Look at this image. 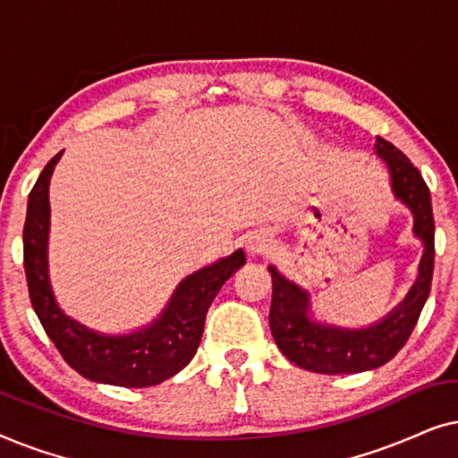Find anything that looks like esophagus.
Segmentation results:
<instances>
[{
    "mask_svg": "<svg viewBox=\"0 0 458 458\" xmlns=\"http://www.w3.org/2000/svg\"><path fill=\"white\" fill-rule=\"evenodd\" d=\"M268 246H271V237H268V233H265V231H256V233L250 235L246 242L248 254H252V256L262 254Z\"/></svg>",
    "mask_w": 458,
    "mask_h": 458,
    "instance_id": "1",
    "label": "esophagus"
}]
</instances>
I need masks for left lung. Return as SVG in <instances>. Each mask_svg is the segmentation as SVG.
Here are the masks:
<instances>
[{"instance_id": "8db88e82", "label": "left lung", "mask_w": 458, "mask_h": 458, "mask_svg": "<svg viewBox=\"0 0 458 458\" xmlns=\"http://www.w3.org/2000/svg\"><path fill=\"white\" fill-rule=\"evenodd\" d=\"M375 152L390 168L392 190L409 206L415 216V235L421 237L425 252L419 265V277L404 302L384 321L367 329H342L312 323L309 318V296L292 281L268 267L273 277V300L268 323L281 352L293 365L312 373L344 375L360 373L386 365L409 340L431 290L434 275V212L429 187L412 162L390 141L377 137Z\"/></svg>"}]
</instances>
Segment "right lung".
<instances>
[{
	"label": "right lung",
	"mask_w": 458,
	"mask_h": 458,
	"mask_svg": "<svg viewBox=\"0 0 458 458\" xmlns=\"http://www.w3.org/2000/svg\"><path fill=\"white\" fill-rule=\"evenodd\" d=\"M55 154L29 193L24 221V273L30 304L49 340L83 377L121 387H149L173 377L193 359L202 340L206 312L225 281L246 262L242 250L181 281L160 318L129 335H102L66 317L55 304L47 279L49 179Z\"/></svg>",
	"instance_id": "add662e5"
}]
</instances>
